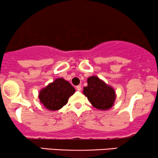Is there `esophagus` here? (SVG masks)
I'll return each instance as SVG.
<instances>
[{"mask_svg": "<svg viewBox=\"0 0 158 158\" xmlns=\"http://www.w3.org/2000/svg\"><path fill=\"white\" fill-rule=\"evenodd\" d=\"M77 90H78V91H80V90H81V88L80 85H78V86H77Z\"/></svg>", "mask_w": 158, "mask_h": 158, "instance_id": "esophagus-1", "label": "esophagus"}]
</instances>
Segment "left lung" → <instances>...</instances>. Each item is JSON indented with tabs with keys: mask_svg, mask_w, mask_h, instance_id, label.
Masks as SVG:
<instances>
[{
	"mask_svg": "<svg viewBox=\"0 0 158 158\" xmlns=\"http://www.w3.org/2000/svg\"><path fill=\"white\" fill-rule=\"evenodd\" d=\"M83 94L88 97L92 106L99 110L111 108L116 97L113 88L97 77L88 78V86L84 87Z\"/></svg>",
	"mask_w": 158,
	"mask_h": 158,
	"instance_id": "obj_1",
	"label": "left lung"
}]
</instances>
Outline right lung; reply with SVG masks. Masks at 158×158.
I'll use <instances>...</instances> for the list:
<instances>
[{"label": "right lung", "instance_id": "obj_1", "mask_svg": "<svg viewBox=\"0 0 158 158\" xmlns=\"http://www.w3.org/2000/svg\"><path fill=\"white\" fill-rule=\"evenodd\" d=\"M75 91L73 87L68 81L59 78L40 91L39 99L48 110H56L67 104L69 97Z\"/></svg>", "mask_w": 158, "mask_h": 158}]
</instances>
